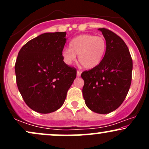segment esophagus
I'll use <instances>...</instances> for the list:
<instances>
[{"label":"esophagus","instance_id":"34e87169","mask_svg":"<svg viewBox=\"0 0 149 149\" xmlns=\"http://www.w3.org/2000/svg\"><path fill=\"white\" fill-rule=\"evenodd\" d=\"M80 75H81V71H77V76L78 77H79V76H80Z\"/></svg>","mask_w":149,"mask_h":149}]
</instances>
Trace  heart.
Listing matches in <instances>:
<instances>
[{
  "label": "heart",
  "instance_id": "obj_1",
  "mask_svg": "<svg viewBox=\"0 0 149 149\" xmlns=\"http://www.w3.org/2000/svg\"><path fill=\"white\" fill-rule=\"evenodd\" d=\"M69 47L64 48L61 53L66 64H72L78 55L80 64L85 69H92L102 62L107 50V41L103 36L82 34L70 42Z\"/></svg>",
  "mask_w": 149,
  "mask_h": 149
}]
</instances>
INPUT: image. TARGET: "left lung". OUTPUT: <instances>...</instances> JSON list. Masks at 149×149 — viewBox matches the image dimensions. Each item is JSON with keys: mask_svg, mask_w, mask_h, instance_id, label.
Instances as JSON below:
<instances>
[{"mask_svg": "<svg viewBox=\"0 0 149 149\" xmlns=\"http://www.w3.org/2000/svg\"><path fill=\"white\" fill-rule=\"evenodd\" d=\"M107 41L102 62L81 73L84 80L83 95L90 110L107 114L122 104L130 88L132 59L125 42L117 34L99 29Z\"/></svg>", "mask_w": 149, "mask_h": 149, "instance_id": "1", "label": "left lung"}]
</instances>
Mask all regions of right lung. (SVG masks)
<instances>
[{
  "label": "right lung",
  "mask_w": 149,
  "mask_h": 149,
  "mask_svg": "<svg viewBox=\"0 0 149 149\" xmlns=\"http://www.w3.org/2000/svg\"><path fill=\"white\" fill-rule=\"evenodd\" d=\"M66 32L45 33L20 49L15 65L19 91L35 111L49 113L64 104L76 78V69L65 64L62 53Z\"/></svg>",
  "instance_id": "right-lung-1"
}]
</instances>
